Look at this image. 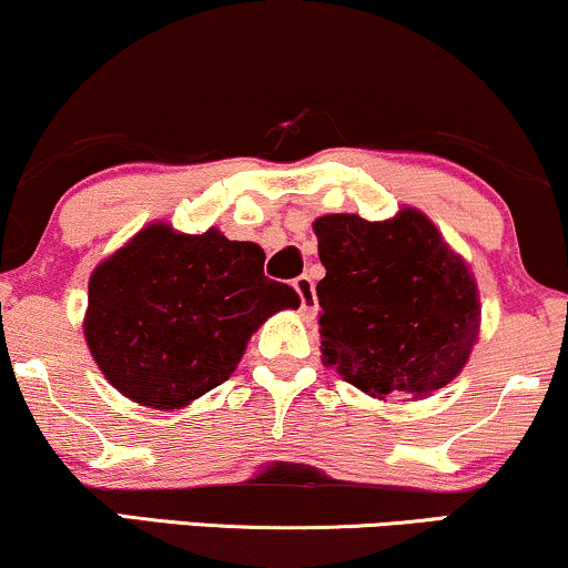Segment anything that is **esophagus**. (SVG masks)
<instances>
[{"mask_svg":"<svg viewBox=\"0 0 568 568\" xmlns=\"http://www.w3.org/2000/svg\"><path fill=\"white\" fill-rule=\"evenodd\" d=\"M293 288H296L301 298V314L304 317H314L317 314V293H314V280L308 275H301L293 280Z\"/></svg>","mask_w":568,"mask_h":568,"instance_id":"obj_1","label":"esophagus"}]
</instances>
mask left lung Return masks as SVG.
<instances>
[{
	"label": "left lung",
	"instance_id": "1",
	"mask_svg": "<svg viewBox=\"0 0 568 568\" xmlns=\"http://www.w3.org/2000/svg\"><path fill=\"white\" fill-rule=\"evenodd\" d=\"M322 362L369 396H429L469 362L479 335L475 275L419 210L369 222L314 220Z\"/></svg>",
	"mask_w": 568,
	"mask_h": 568
}]
</instances>
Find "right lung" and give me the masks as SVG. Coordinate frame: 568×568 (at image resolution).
I'll return each instance as SVG.
<instances>
[{
	"mask_svg": "<svg viewBox=\"0 0 568 568\" xmlns=\"http://www.w3.org/2000/svg\"><path fill=\"white\" fill-rule=\"evenodd\" d=\"M298 304L291 285L264 277L256 243L152 222L93 270L83 333L112 387L170 412L225 383L248 337Z\"/></svg>",
	"mask_w": 568,
	"mask_h": 568,
	"instance_id": "obj_1",
	"label": "right lung"
}]
</instances>
